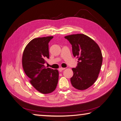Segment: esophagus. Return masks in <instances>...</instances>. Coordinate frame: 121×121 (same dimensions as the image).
<instances>
[{"instance_id":"34e87169","label":"esophagus","mask_w":121,"mask_h":121,"mask_svg":"<svg viewBox=\"0 0 121 121\" xmlns=\"http://www.w3.org/2000/svg\"><path fill=\"white\" fill-rule=\"evenodd\" d=\"M65 68H60L59 69V71H60V72H61L62 71V70H65Z\"/></svg>"}]
</instances>
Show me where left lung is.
I'll list each match as a JSON object with an SVG mask.
<instances>
[{
	"label": "left lung",
	"mask_w": 121,
	"mask_h": 121,
	"mask_svg": "<svg viewBox=\"0 0 121 121\" xmlns=\"http://www.w3.org/2000/svg\"><path fill=\"white\" fill-rule=\"evenodd\" d=\"M72 45L73 56L78 59L77 66L72 68L70 79L76 89L82 91L91 86L97 80L103 62L102 52L93 39L83 34L65 37Z\"/></svg>",
	"instance_id": "8db88e82"
}]
</instances>
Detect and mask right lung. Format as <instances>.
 Returning a JSON list of instances; mask_svg holds the SVG:
<instances>
[{
  "label": "right lung",
  "instance_id": "add662e5",
  "mask_svg": "<svg viewBox=\"0 0 121 121\" xmlns=\"http://www.w3.org/2000/svg\"><path fill=\"white\" fill-rule=\"evenodd\" d=\"M53 36L33 39L26 46L22 56V65L30 82L37 91L49 94L56 89L59 71L45 67V59L49 58V42Z\"/></svg>",
  "mask_w": 121,
  "mask_h": 121
}]
</instances>
